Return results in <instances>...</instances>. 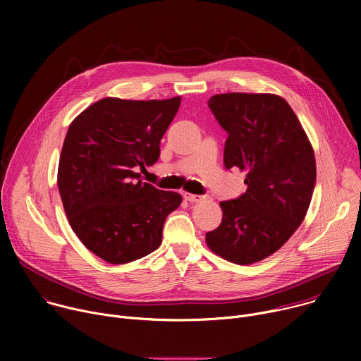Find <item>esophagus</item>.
<instances>
[{"label":"esophagus","instance_id":"esophagus-1","mask_svg":"<svg viewBox=\"0 0 361 361\" xmlns=\"http://www.w3.org/2000/svg\"><path fill=\"white\" fill-rule=\"evenodd\" d=\"M184 198H185L187 201H190V202H198V201H201V200H202V197H201V195L190 194V192H185V194H184Z\"/></svg>","mask_w":361,"mask_h":361}]
</instances>
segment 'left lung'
I'll list each match as a JSON object with an SVG mask.
<instances>
[{"label":"left lung","mask_w":361,"mask_h":361,"mask_svg":"<svg viewBox=\"0 0 361 361\" xmlns=\"http://www.w3.org/2000/svg\"><path fill=\"white\" fill-rule=\"evenodd\" d=\"M209 107L228 133L224 166L245 173L247 190L220 202L221 224L205 241L227 262H262L287 243L307 214L316 184L313 145L280 95L216 94Z\"/></svg>","instance_id":"8db88e82"}]
</instances>
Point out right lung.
<instances>
[{
	"label": "right lung",
	"instance_id": "right-lung-1",
	"mask_svg": "<svg viewBox=\"0 0 361 361\" xmlns=\"http://www.w3.org/2000/svg\"><path fill=\"white\" fill-rule=\"evenodd\" d=\"M169 99L101 98L68 127L57 184L80 241L110 264L157 250L163 226L181 204L178 192L140 180L160 157V141L180 109Z\"/></svg>",
	"mask_w": 361,
	"mask_h": 361
}]
</instances>
